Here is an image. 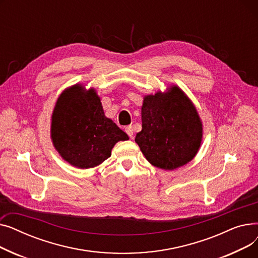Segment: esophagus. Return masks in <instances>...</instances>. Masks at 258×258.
<instances>
[{
  "label": "esophagus",
  "instance_id": "esophagus-1",
  "mask_svg": "<svg viewBox=\"0 0 258 258\" xmlns=\"http://www.w3.org/2000/svg\"><path fill=\"white\" fill-rule=\"evenodd\" d=\"M125 132H126V134L130 136V138L131 139H133V136H134V131H133V127L130 125V126H126L125 127Z\"/></svg>",
  "mask_w": 258,
  "mask_h": 258
}]
</instances>
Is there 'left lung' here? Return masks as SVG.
Listing matches in <instances>:
<instances>
[{
	"mask_svg": "<svg viewBox=\"0 0 258 258\" xmlns=\"http://www.w3.org/2000/svg\"><path fill=\"white\" fill-rule=\"evenodd\" d=\"M142 131L135 141L154 166L173 170L190 162L201 146L203 125L191 100L177 86L143 98Z\"/></svg>",
	"mask_w": 258,
	"mask_h": 258,
	"instance_id": "8db88e82",
	"label": "left lung"
}]
</instances>
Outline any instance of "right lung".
<instances>
[{"instance_id":"1","label":"right lung","mask_w":258,"mask_h":258,"mask_svg":"<svg viewBox=\"0 0 258 258\" xmlns=\"http://www.w3.org/2000/svg\"><path fill=\"white\" fill-rule=\"evenodd\" d=\"M51 139L61 158L78 168H92L111 157L118 141L127 135L106 118L94 89L81 85L67 89L58 97L51 119Z\"/></svg>"}]
</instances>
